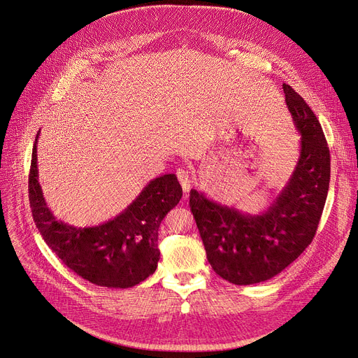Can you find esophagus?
<instances>
[{"mask_svg":"<svg viewBox=\"0 0 358 358\" xmlns=\"http://www.w3.org/2000/svg\"><path fill=\"white\" fill-rule=\"evenodd\" d=\"M176 174L178 177V181L181 184L184 192H188L191 189V187H192V176H191V173L187 169L181 167V169H177Z\"/></svg>","mask_w":358,"mask_h":358,"instance_id":"34e87169","label":"esophagus"}]
</instances>
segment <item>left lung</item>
I'll return each mask as SVG.
<instances>
[{
	"mask_svg": "<svg viewBox=\"0 0 358 358\" xmlns=\"http://www.w3.org/2000/svg\"><path fill=\"white\" fill-rule=\"evenodd\" d=\"M287 107L301 134L297 167L271 207L258 215L208 200L191 189L189 208L213 270L237 285L273 278L311 244L330 185V150L322 128L301 99L282 84Z\"/></svg>",
	"mask_w": 358,
	"mask_h": 358,
	"instance_id": "8db88e82",
	"label": "left lung"
}]
</instances>
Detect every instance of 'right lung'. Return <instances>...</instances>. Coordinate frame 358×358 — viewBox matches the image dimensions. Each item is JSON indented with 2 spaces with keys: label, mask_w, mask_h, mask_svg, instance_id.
<instances>
[{
  "label": "right lung",
  "mask_w": 358,
  "mask_h": 358,
  "mask_svg": "<svg viewBox=\"0 0 358 358\" xmlns=\"http://www.w3.org/2000/svg\"><path fill=\"white\" fill-rule=\"evenodd\" d=\"M28 196L40 234L64 264L95 285L128 288L155 271L159 259V224L181 200L182 188L174 174L154 178L115 218L96 227L77 229L57 221L45 204L38 182L36 140Z\"/></svg>",
  "instance_id": "obj_1"
}]
</instances>
